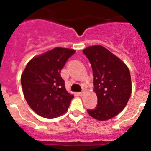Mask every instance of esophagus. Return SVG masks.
<instances>
[{
    "label": "esophagus",
    "instance_id": "34e87169",
    "mask_svg": "<svg viewBox=\"0 0 151 151\" xmlns=\"http://www.w3.org/2000/svg\"><path fill=\"white\" fill-rule=\"evenodd\" d=\"M78 95H79V96H82V95H83V94H84V92H83V91L78 92Z\"/></svg>",
    "mask_w": 151,
    "mask_h": 151
}]
</instances>
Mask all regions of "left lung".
<instances>
[{"instance_id":"left-lung-1","label":"left lung","mask_w":151,"mask_h":151,"mask_svg":"<svg viewBox=\"0 0 151 151\" xmlns=\"http://www.w3.org/2000/svg\"><path fill=\"white\" fill-rule=\"evenodd\" d=\"M83 54L91 65L94 76V90L97 96L94 109L87 110L91 117L100 121L113 118L123 110L132 93L129 68L101 45L91 46Z\"/></svg>"}]
</instances>
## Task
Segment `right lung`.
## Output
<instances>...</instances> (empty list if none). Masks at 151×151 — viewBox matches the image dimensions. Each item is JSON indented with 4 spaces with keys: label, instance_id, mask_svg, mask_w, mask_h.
<instances>
[{
    "label": "right lung",
    "instance_id": "add662e5",
    "mask_svg": "<svg viewBox=\"0 0 151 151\" xmlns=\"http://www.w3.org/2000/svg\"><path fill=\"white\" fill-rule=\"evenodd\" d=\"M75 53L72 49L56 47L34 57L26 65L21 76L24 97L41 116L56 118L67 111L74 96L66 90L60 72Z\"/></svg>",
    "mask_w": 151,
    "mask_h": 151
}]
</instances>
